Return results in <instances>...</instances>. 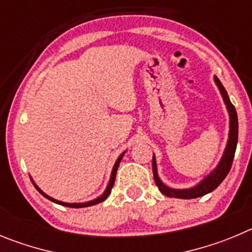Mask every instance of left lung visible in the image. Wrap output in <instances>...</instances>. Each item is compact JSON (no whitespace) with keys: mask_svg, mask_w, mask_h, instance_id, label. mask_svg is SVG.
<instances>
[{"mask_svg":"<svg viewBox=\"0 0 252 252\" xmlns=\"http://www.w3.org/2000/svg\"><path fill=\"white\" fill-rule=\"evenodd\" d=\"M215 83H216L217 88L220 89L223 101L226 104V108H227L228 115H230V131H228V139H227V146H226L225 152H223V156H222L221 160L217 164L216 168L211 172L208 176H206L198 185L193 186L191 188H186V189H176V188H171L168 186H165L164 183L160 181V178L158 177L157 173V163H156V157L153 156V159H152V168H153V177L154 182L158 186L159 191L162 192L164 196L168 197H174V198H183V199H189V198H197V197L205 196V194L210 193L214 189H216L221 182L226 178L227 173L230 172L231 165H232L233 156H235V152H236V146H237V137H239V121H237V113L235 106L232 105V103L230 101L228 98L227 92L223 88V85L221 84V81L219 80L217 76H215Z\"/></svg>","mask_w":252,"mask_h":252,"instance_id":"1","label":"left lung"}]
</instances>
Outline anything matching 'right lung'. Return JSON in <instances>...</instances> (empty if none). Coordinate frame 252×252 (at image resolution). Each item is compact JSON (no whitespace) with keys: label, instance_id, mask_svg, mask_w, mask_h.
Segmentation results:
<instances>
[{"label":"right lung","instance_id":"obj_1","mask_svg":"<svg viewBox=\"0 0 252 252\" xmlns=\"http://www.w3.org/2000/svg\"><path fill=\"white\" fill-rule=\"evenodd\" d=\"M124 153H126V152H123V153H122L121 156H119V157H118L117 162H115L114 167H113L112 176H110L109 183H108V186H106V188H105V191H104V193L101 194V196H99L98 198L93 199V201H89V202H84V203H66V202H61V201H58V199L53 198V197L47 196L46 193H44V192H42L41 189H40V188H38L37 186L35 185V182H32V183H33V186H35V187H36V189H37V191L40 192V193H41L42 196H44V197H46V198H47V199H50V201H53V202L58 203V205H61V206H66V207H72V208H81V207H89V206H94V205H96V203H100V202H103L104 199H106V198H108V196H109V194H110V192H112V188H113V186H114V182H115V176H117L118 167H119V163H121L122 158H123V156H124Z\"/></svg>","mask_w":252,"mask_h":252}]
</instances>
